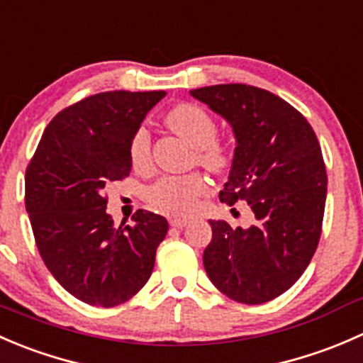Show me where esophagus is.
Segmentation results:
<instances>
[{
  "label": "esophagus",
  "instance_id": "1",
  "mask_svg": "<svg viewBox=\"0 0 363 363\" xmlns=\"http://www.w3.org/2000/svg\"><path fill=\"white\" fill-rule=\"evenodd\" d=\"M188 223H189V219H181V218H172L170 219V226H174V228H184Z\"/></svg>",
  "mask_w": 363,
  "mask_h": 363
}]
</instances>
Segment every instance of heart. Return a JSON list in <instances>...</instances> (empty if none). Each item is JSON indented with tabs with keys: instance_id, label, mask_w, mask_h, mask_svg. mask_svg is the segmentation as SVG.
<instances>
[{
	"instance_id": "1",
	"label": "heart",
	"mask_w": 363,
	"mask_h": 363,
	"mask_svg": "<svg viewBox=\"0 0 363 363\" xmlns=\"http://www.w3.org/2000/svg\"><path fill=\"white\" fill-rule=\"evenodd\" d=\"M167 123L175 133L184 137L193 147H196V158L202 164L214 170H221L228 164V147L216 140L218 126L214 117L203 107L195 104H181L172 108L167 116ZM128 156L133 170H151V131L140 124L133 131L128 145ZM207 189V181L202 174L164 175L149 188L147 202L168 216L184 218L195 212L199 199Z\"/></svg>"
}]
</instances>
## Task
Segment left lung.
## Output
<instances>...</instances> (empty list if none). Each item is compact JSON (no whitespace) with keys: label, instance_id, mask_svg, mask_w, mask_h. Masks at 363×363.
<instances>
[{"label":"left lung","instance_id":"1","mask_svg":"<svg viewBox=\"0 0 363 363\" xmlns=\"http://www.w3.org/2000/svg\"><path fill=\"white\" fill-rule=\"evenodd\" d=\"M189 93L225 117L235 135L219 200L228 205L242 200L255 214L250 228L208 221L205 272L232 300L269 302L294 286L320 242L327 200L320 142L306 117L270 91L219 84Z\"/></svg>","mask_w":363,"mask_h":363}]
</instances>
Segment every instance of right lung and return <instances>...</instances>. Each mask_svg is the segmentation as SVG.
Wrapping results in <instances>:
<instances>
[{"mask_svg": "<svg viewBox=\"0 0 363 363\" xmlns=\"http://www.w3.org/2000/svg\"><path fill=\"white\" fill-rule=\"evenodd\" d=\"M164 91H107L69 105L45 128L26 168V211L36 247L57 283L89 306L113 307L151 277L168 232L163 216L138 208L113 226L105 184L131 172L128 145Z\"/></svg>", "mask_w": 363, "mask_h": 363, "instance_id": "1", "label": "right lung"}]
</instances>
